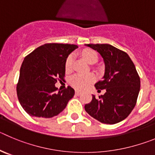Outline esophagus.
<instances>
[{
  "label": "esophagus",
  "mask_w": 155,
  "mask_h": 155,
  "mask_svg": "<svg viewBox=\"0 0 155 155\" xmlns=\"http://www.w3.org/2000/svg\"><path fill=\"white\" fill-rule=\"evenodd\" d=\"M81 92L79 91H75V94L78 95V96H79V95H81Z\"/></svg>",
  "instance_id": "34e87169"
}]
</instances>
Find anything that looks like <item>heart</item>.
Returning a JSON list of instances; mask_svg holds the SVG:
<instances>
[{
	"label": "heart",
	"instance_id": "1",
	"mask_svg": "<svg viewBox=\"0 0 155 155\" xmlns=\"http://www.w3.org/2000/svg\"><path fill=\"white\" fill-rule=\"evenodd\" d=\"M83 57L84 59L88 62L89 64H94L98 60L97 54L94 51H85L83 52ZM74 56L73 54H70L67 58L65 61L64 68L67 71L71 69L72 64H73ZM96 80V77L93 74H74L70 78V84L77 88L78 90H84L88 87L93 82Z\"/></svg>",
	"mask_w": 155,
	"mask_h": 155
}]
</instances>
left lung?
<instances>
[{"mask_svg":"<svg viewBox=\"0 0 155 155\" xmlns=\"http://www.w3.org/2000/svg\"><path fill=\"white\" fill-rule=\"evenodd\" d=\"M97 51L103 58L105 72L103 80L94 84L104 95L84 105L89 115L104 124H114L124 120L137 103L140 81L135 66L126 52L107 44L85 45Z\"/></svg>","mask_w":155,"mask_h":155,"instance_id":"obj_1","label":"left lung"}]
</instances>
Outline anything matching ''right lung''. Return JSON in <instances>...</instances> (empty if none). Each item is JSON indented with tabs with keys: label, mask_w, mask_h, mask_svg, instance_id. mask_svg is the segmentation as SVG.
<instances>
[{
	"label": "right lung",
	"mask_w": 155,
	"mask_h": 155,
	"mask_svg": "<svg viewBox=\"0 0 155 155\" xmlns=\"http://www.w3.org/2000/svg\"><path fill=\"white\" fill-rule=\"evenodd\" d=\"M78 46L45 44L25 57L20 70L17 94L21 105L32 117L50 118L60 114L74 95L68 86L56 92L55 84L64 80L65 61Z\"/></svg>",
	"instance_id": "1"
}]
</instances>
